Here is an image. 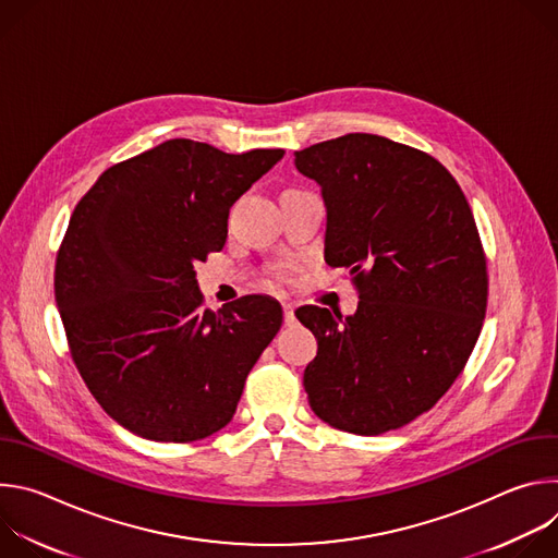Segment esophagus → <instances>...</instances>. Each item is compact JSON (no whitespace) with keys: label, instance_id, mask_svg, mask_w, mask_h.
I'll return each mask as SVG.
<instances>
[{"label":"esophagus","instance_id":"34e87169","mask_svg":"<svg viewBox=\"0 0 558 558\" xmlns=\"http://www.w3.org/2000/svg\"><path fill=\"white\" fill-rule=\"evenodd\" d=\"M282 311H284V325H293V323H295V315H293L295 304L289 302V300H284V302H282Z\"/></svg>","mask_w":558,"mask_h":558}]
</instances>
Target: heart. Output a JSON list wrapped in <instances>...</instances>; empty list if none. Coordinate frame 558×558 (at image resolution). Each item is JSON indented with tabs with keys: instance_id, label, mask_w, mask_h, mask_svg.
<instances>
[{
	"instance_id": "1",
	"label": "heart",
	"mask_w": 558,
	"mask_h": 558,
	"mask_svg": "<svg viewBox=\"0 0 558 558\" xmlns=\"http://www.w3.org/2000/svg\"><path fill=\"white\" fill-rule=\"evenodd\" d=\"M287 269L284 267H271L269 269V280H287Z\"/></svg>"
}]
</instances>
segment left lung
I'll list each match as a JSON object with an SVG mask.
<instances>
[{
    "instance_id": "1",
    "label": "left lung",
    "mask_w": 558,
    "mask_h": 558,
    "mask_svg": "<svg viewBox=\"0 0 558 558\" xmlns=\"http://www.w3.org/2000/svg\"><path fill=\"white\" fill-rule=\"evenodd\" d=\"M323 187L325 258L351 269L357 311L302 306L317 355L304 368L313 413L353 435H381L430 411L463 371L488 306L472 209L430 154L377 134L295 151Z\"/></svg>"
}]
</instances>
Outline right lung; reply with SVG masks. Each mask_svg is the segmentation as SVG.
Listing matches in <instances>:
<instances>
[{
    "mask_svg": "<svg viewBox=\"0 0 558 558\" xmlns=\"http://www.w3.org/2000/svg\"><path fill=\"white\" fill-rule=\"evenodd\" d=\"M282 154L170 138L108 168L76 203L54 298L78 375L130 433L187 444L231 422L282 308L243 295L214 313L194 265L222 250L229 207Z\"/></svg>",
    "mask_w": 558,
    "mask_h": 558,
    "instance_id": "add662e5",
    "label": "right lung"
}]
</instances>
